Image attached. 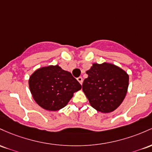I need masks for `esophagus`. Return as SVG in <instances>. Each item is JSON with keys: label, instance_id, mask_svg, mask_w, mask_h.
I'll return each mask as SVG.
<instances>
[{"label": "esophagus", "instance_id": "1", "mask_svg": "<svg viewBox=\"0 0 152 152\" xmlns=\"http://www.w3.org/2000/svg\"><path fill=\"white\" fill-rule=\"evenodd\" d=\"M77 81L79 82L80 83V84L82 85L83 84V77H77Z\"/></svg>", "mask_w": 152, "mask_h": 152}]
</instances>
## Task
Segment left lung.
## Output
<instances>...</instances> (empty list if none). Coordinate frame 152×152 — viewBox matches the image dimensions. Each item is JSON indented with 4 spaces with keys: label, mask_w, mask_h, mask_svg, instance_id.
Here are the masks:
<instances>
[{
    "label": "left lung",
    "mask_w": 152,
    "mask_h": 152,
    "mask_svg": "<svg viewBox=\"0 0 152 152\" xmlns=\"http://www.w3.org/2000/svg\"><path fill=\"white\" fill-rule=\"evenodd\" d=\"M88 78L83 90L93 108L103 113H111L120 106L126 95L129 76L111 63H93L86 71Z\"/></svg>",
    "instance_id": "left-lung-1"
}]
</instances>
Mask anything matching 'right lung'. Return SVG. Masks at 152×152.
I'll return each mask as SVG.
<instances>
[{
  "label": "right lung",
  "mask_w": 152,
  "mask_h": 152,
  "mask_svg": "<svg viewBox=\"0 0 152 152\" xmlns=\"http://www.w3.org/2000/svg\"><path fill=\"white\" fill-rule=\"evenodd\" d=\"M28 86L34 100L40 107L56 111L65 107L74 93L82 86L69 72L58 64L42 67L31 74Z\"/></svg>",
  "instance_id": "1"
}]
</instances>
